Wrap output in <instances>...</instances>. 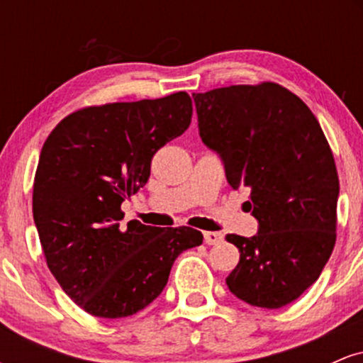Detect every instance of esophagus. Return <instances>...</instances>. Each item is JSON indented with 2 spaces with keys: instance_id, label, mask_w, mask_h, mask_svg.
Here are the masks:
<instances>
[{
  "instance_id": "esophagus-1",
  "label": "esophagus",
  "mask_w": 363,
  "mask_h": 363,
  "mask_svg": "<svg viewBox=\"0 0 363 363\" xmlns=\"http://www.w3.org/2000/svg\"><path fill=\"white\" fill-rule=\"evenodd\" d=\"M203 237H205V242L208 245H216L223 240V235L220 232H205Z\"/></svg>"
}]
</instances>
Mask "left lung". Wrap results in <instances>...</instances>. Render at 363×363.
<instances>
[{
    "mask_svg": "<svg viewBox=\"0 0 363 363\" xmlns=\"http://www.w3.org/2000/svg\"><path fill=\"white\" fill-rule=\"evenodd\" d=\"M199 136L222 158L232 189L249 187L257 234L225 239L240 259L227 286L240 301L280 309L319 278L336 242L340 181L318 119L278 83L193 94Z\"/></svg>",
    "mask_w": 363,
    "mask_h": 363,
    "instance_id": "obj_1",
    "label": "left lung"
}]
</instances>
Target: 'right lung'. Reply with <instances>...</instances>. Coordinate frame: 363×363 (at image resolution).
I'll return each mask as SVG.
<instances>
[{"mask_svg": "<svg viewBox=\"0 0 363 363\" xmlns=\"http://www.w3.org/2000/svg\"><path fill=\"white\" fill-rule=\"evenodd\" d=\"M186 91L85 107L52 129L34 179V222L48 268L91 315L128 318L150 306L174 261L203 242L191 227L128 222L121 203L147 184L152 158L189 128Z\"/></svg>", "mask_w": 363, "mask_h": 363, "instance_id": "add662e5", "label": "right lung"}]
</instances>
